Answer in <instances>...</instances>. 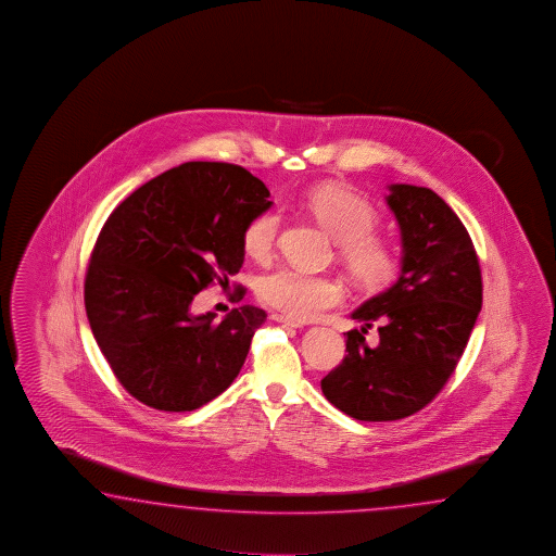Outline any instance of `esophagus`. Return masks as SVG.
<instances>
[{
    "instance_id": "obj_1",
    "label": "esophagus",
    "mask_w": 556,
    "mask_h": 556,
    "mask_svg": "<svg viewBox=\"0 0 556 556\" xmlns=\"http://www.w3.org/2000/svg\"><path fill=\"white\" fill-rule=\"evenodd\" d=\"M274 321H280L283 326H292V328H302L304 324L302 321H298V319L288 318V316H282V314H274Z\"/></svg>"
}]
</instances>
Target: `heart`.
<instances>
[{
	"instance_id": "obj_1",
	"label": "heart",
	"mask_w": 556,
	"mask_h": 556,
	"mask_svg": "<svg viewBox=\"0 0 556 556\" xmlns=\"http://www.w3.org/2000/svg\"><path fill=\"white\" fill-rule=\"evenodd\" d=\"M306 208L338 242V254L355 283L379 288L395 276L397 252L388 238L374 232L379 213L366 197L340 185H321L307 192ZM278 214L268 211L254 216L242 232V249L254 261H268L278 242ZM258 295L266 306L276 307L288 318L312 319L340 304L343 288L326 274L280 268L262 278Z\"/></svg>"
}]
</instances>
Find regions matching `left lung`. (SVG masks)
Wrapping results in <instances>:
<instances>
[{
    "label": "left lung",
    "mask_w": 556,
    "mask_h": 556,
    "mask_svg": "<svg viewBox=\"0 0 556 556\" xmlns=\"http://www.w3.org/2000/svg\"><path fill=\"white\" fill-rule=\"evenodd\" d=\"M388 204L403 238L400 280L355 309L345 357L321 379L331 405L359 421H395L445 388L483 302L477 250L459 216L433 190L391 185ZM378 320L380 343L366 330Z\"/></svg>",
    "instance_id": "left-lung-1"
}]
</instances>
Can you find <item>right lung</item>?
Returning a JSON list of instances; mask_svg holds the SVG:
<instances>
[{
  "instance_id": "obj_1",
  "label": "right lung",
  "mask_w": 556,
  "mask_h": 556,
  "mask_svg": "<svg viewBox=\"0 0 556 556\" xmlns=\"http://www.w3.org/2000/svg\"><path fill=\"white\" fill-rule=\"evenodd\" d=\"M261 178L192 161L149 180L109 214L85 273V309L118 383L161 412H192L235 381L258 307L223 321L192 316V298L242 268V232L270 208ZM238 286L235 300L244 298Z\"/></svg>"
}]
</instances>
